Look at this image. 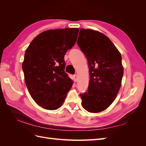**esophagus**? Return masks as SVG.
Here are the masks:
<instances>
[{"label": "esophagus", "mask_w": 146, "mask_h": 146, "mask_svg": "<svg viewBox=\"0 0 146 146\" xmlns=\"http://www.w3.org/2000/svg\"><path fill=\"white\" fill-rule=\"evenodd\" d=\"M74 81L76 82L77 81V79H78V76H77V75H74Z\"/></svg>", "instance_id": "1"}]
</instances>
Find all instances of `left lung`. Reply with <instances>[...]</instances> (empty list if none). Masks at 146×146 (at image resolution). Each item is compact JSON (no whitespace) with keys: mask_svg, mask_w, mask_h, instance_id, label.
<instances>
[{"mask_svg":"<svg viewBox=\"0 0 146 146\" xmlns=\"http://www.w3.org/2000/svg\"><path fill=\"white\" fill-rule=\"evenodd\" d=\"M77 44L88 60L90 74L88 91L80 95L82 105L88 112H101L113 102L121 86V55L105 35L94 30L81 29Z\"/></svg>","mask_w":146,"mask_h":146,"instance_id":"8db88e82","label":"left lung"}]
</instances>
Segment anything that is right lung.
I'll use <instances>...</instances> for the list:
<instances>
[{"label":"right lung","instance_id":"add662e5","mask_svg":"<svg viewBox=\"0 0 146 146\" xmlns=\"http://www.w3.org/2000/svg\"><path fill=\"white\" fill-rule=\"evenodd\" d=\"M78 28L48 30L35 37L23 62L25 85L38 105L48 110L62 106L74 82L64 72V56L76 44Z\"/></svg>","mask_w":146,"mask_h":146}]
</instances>
